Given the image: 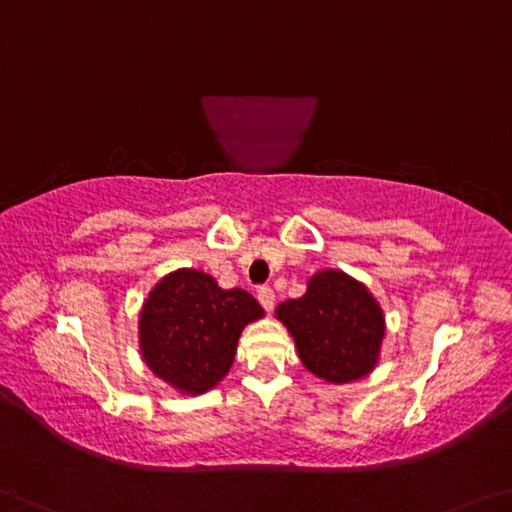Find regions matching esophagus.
<instances>
[{"label": "esophagus", "mask_w": 512, "mask_h": 512, "mask_svg": "<svg viewBox=\"0 0 512 512\" xmlns=\"http://www.w3.org/2000/svg\"><path fill=\"white\" fill-rule=\"evenodd\" d=\"M257 300H259V303H262V307H264L266 312H271L273 310V303H275L273 289L271 287H259L257 289Z\"/></svg>", "instance_id": "1"}]
</instances>
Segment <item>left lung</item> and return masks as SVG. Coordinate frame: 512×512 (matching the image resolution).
<instances>
[{
  "instance_id": "left-lung-1",
  "label": "left lung",
  "mask_w": 512,
  "mask_h": 512,
  "mask_svg": "<svg viewBox=\"0 0 512 512\" xmlns=\"http://www.w3.org/2000/svg\"><path fill=\"white\" fill-rule=\"evenodd\" d=\"M278 319L294 335L305 367L328 383H351L369 373L385 335L376 300L342 271L316 273L305 296L278 307Z\"/></svg>"
}]
</instances>
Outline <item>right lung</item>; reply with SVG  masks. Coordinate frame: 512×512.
Returning <instances> with one entry per match:
<instances>
[{"label": "right lung", "instance_id": "obj_1", "mask_svg": "<svg viewBox=\"0 0 512 512\" xmlns=\"http://www.w3.org/2000/svg\"><path fill=\"white\" fill-rule=\"evenodd\" d=\"M262 314L246 289H221L202 271H175L143 305V358L180 392L202 394L230 371L243 326Z\"/></svg>", "mask_w": 512, "mask_h": 512}]
</instances>
